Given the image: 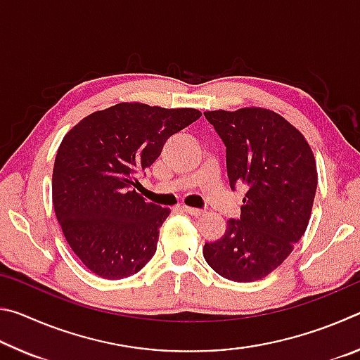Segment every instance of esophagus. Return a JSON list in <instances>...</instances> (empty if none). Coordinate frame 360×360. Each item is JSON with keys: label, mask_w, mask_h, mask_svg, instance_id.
Wrapping results in <instances>:
<instances>
[{"label": "esophagus", "mask_w": 360, "mask_h": 360, "mask_svg": "<svg viewBox=\"0 0 360 360\" xmlns=\"http://www.w3.org/2000/svg\"><path fill=\"white\" fill-rule=\"evenodd\" d=\"M181 210L187 212V214H192V216H202L203 214V210H198V208H191V206H181Z\"/></svg>", "instance_id": "esophagus-1"}]
</instances>
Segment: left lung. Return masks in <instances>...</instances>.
I'll return each mask as SVG.
<instances>
[{
	"instance_id": "left-lung-1",
	"label": "left lung",
	"mask_w": 360,
	"mask_h": 360,
	"mask_svg": "<svg viewBox=\"0 0 360 360\" xmlns=\"http://www.w3.org/2000/svg\"><path fill=\"white\" fill-rule=\"evenodd\" d=\"M225 144L231 191L248 186L240 219H229L203 255L217 275L251 283L270 275L308 227L318 187L313 150L283 115L264 108L206 111Z\"/></svg>"
}]
</instances>
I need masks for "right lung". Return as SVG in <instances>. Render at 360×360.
Returning a JSON list of instances; mask_svg holds the SVG:
<instances>
[{"label": "right lung", "instance_id": "obj_1", "mask_svg": "<svg viewBox=\"0 0 360 360\" xmlns=\"http://www.w3.org/2000/svg\"><path fill=\"white\" fill-rule=\"evenodd\" d=\"M200 115L192 108L119 103L65 135L53 163V210L72 252L96 276H131L155 254L169 210L136 192L138 174Z\"/></svg>", "mask_w": 360, "mask_h": 360}]
</instances>
